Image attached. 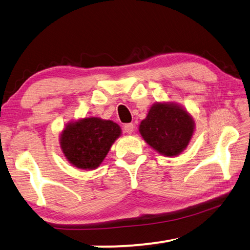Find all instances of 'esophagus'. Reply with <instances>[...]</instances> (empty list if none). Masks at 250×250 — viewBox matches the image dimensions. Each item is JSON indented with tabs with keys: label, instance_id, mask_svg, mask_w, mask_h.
Returning <instances> with one entry per match:
<instances>
[{
	"label": "esophagus",
	"instance_id": "1",
	"mask_svg": "<svg viewBox=\"0 0 250 250\" xmlns=\"http://www.w3.org/2000/svg\"><path fill=\"white\" fill-rule=\"evenodd\" d=\"M124 130L125 131L126 133H132L134 130V125L132 124H125L124 125Z\"/></svg>",
	"mask_w": 250,
	"mask_h": 250
}]
</instances>
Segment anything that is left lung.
I'll list each match as a JSON object with an SVG mask.
<instances>
[{
	"label": "left lung",
	"mask_w": 250,
	"mask_h": 250,
	"mask_svg": "<svg viewBox=\"0 0 250 250\" xmlns=\"http://www.w3.org/2000/svg\"><path fill=\"white\" fill-rule=\"evenodd\" d=\"M192 117L173 104H156L140 124V133L147 145L167 156L180 154L191 140Z\"/></svg>",
	"instance_id": "8db88e82"
}]
</instances>
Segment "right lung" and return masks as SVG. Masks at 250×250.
I'll return each instance as SVG.
<instances>
[{
	"instance_id": "add662e5",
	"label": "right lung",
	"mask_w": 250,
	"mask_h": 250,
	"mask_svg": "<svg viewBox=\"0 0 250 250\" xmlns=\"http://www.w3.org/2000/svg\"><path fill=\"white\" fill-rule=\"evenodd\" d=\"M120 133V126L115 122L84 118L66 126L61 137V146L73 166L94 170L103 162Z\"/></svg>"
}]
</instances>
